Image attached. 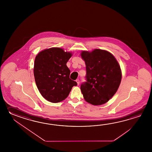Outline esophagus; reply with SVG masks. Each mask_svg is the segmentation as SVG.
<instances>
[{
  "label": "esophagus",
  "instance_id": "1",
  "mask_svg": "<svg viewBox=\"0 0 152 152\" xmlns=\"http://www.w3.org/2000/svg\"><path fill=\"white\" fill-rule=\"evenodd\" d=\"M76 82L77 83V85H79V83H80V81H79V79H77V80H76Z\"/></svg>",
  "mask_w": 152,
  "mask_h": 152
}]
</instances>
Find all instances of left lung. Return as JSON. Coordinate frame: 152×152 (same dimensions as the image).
<instances>
[{
	"label": "left lung",
	"instance_id": "left-lung-1",
	"mask_svg": "<svg viewBox=\"0 0 152 152\" xmlns=\"http://www.w3.org/2000/svg\"><path fill=\"white\" fill-rule=\"evenodd\" d=\"M81 58L86 64V81L81 85L84 99L94 105L107 102L120 86L122 73L115 58L106 50L96 49L83 51Z\"/></svg>",
	"mask_w": 152,
	"mask_h": 152
}]
</instances>
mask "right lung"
<instances>
[{
    "label": "right lung",
    "mask_w": 152,
    "mask_h": 152,
    "mask_svg": "<svg viewBox=\"0 0 152 152\" xmlns=\"http://www.w3.org/2000/svg\"><path fill=\"white\" fill-rule=\"evenodd\" d=\"M72 54L62 48H51L36 56L34 74L40 94L46 100L58 103L68 97L76 81L69 78L71 71L66 64Z\"/></svg>",
    "instance_id": "right-lung-1"
}]
</instances>
